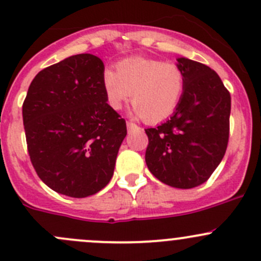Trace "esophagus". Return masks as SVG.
Returning a JSON list of instances; mask_svg holds the SVG:
<instances>
[{"instance_id": "34e87169", "label": "esophagus", "mask_w": 261, "mask_h": 261, "mask_svg": "<svg viewBox=\"0 0 261 261\" xmlns=\"http://www.w3.org/2000/svg\"><path fill=\"white\" fill-rule=\"evenodd\" d=\"M126 126H127L128 131H133V130H135V128H139V126L134 122H127L126 123Z\"/></svg>"}]
</instances>
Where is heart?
<instances>
[{
	"label": "heart",
	"instance_id": "heart-1",
	"mask_svg": "<svg viewBox=\"0 0 261 261\" xmlns=\"http://www.w3.org/2000/svg\"><path fill=\"white\" fill-rule=\"evenodd\" d=\"M105 69L102 84L110 107L117 111L133 96V111L149 122H159L177 110L186 87L183 70L174 63L135 57Z\"/></svg>",
	"mask_w": 261,
	"mask_h": 261
}]
</instances>
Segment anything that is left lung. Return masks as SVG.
I'll use <instances>...</instances> for the list:
<instances>
[{
	"mask_svg": "<svg viewBox=\"0 0 261 261\" xmlns=\"http://www.w3.org/2000/svg\"><path fill=\"white\" fill-rule=\"evenodd\" d=\"M186 87L174 114L146 128L145 162L156 179L174 188L203 184L222 160L228 143L231 96L207 65L178 58Z\"/></svg>",
	"mask_w": 261,
	"mask_h": 261,
	"instance_id": "1",
	"label": "left lung"
}]
</instances>
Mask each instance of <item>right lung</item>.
<instances>
[{
    "mask_svg": "<svg viewBox=\"0 0 261 261\" xmlns=\"http://www.w3.org/2000/svg\"><path fill=\"white\" fill-rule=\"evenodd\" d=\"M105 65L78 54L45 68L29 87L22 120L31 163L53 191L73 198L96 194L114 175L127 130L107 103Z\"/></svg>",
    "mask_w": 261,
    "mask_h": 261,
    "instance_id": "1",
    "label": "right lung"
}]
</instances>
